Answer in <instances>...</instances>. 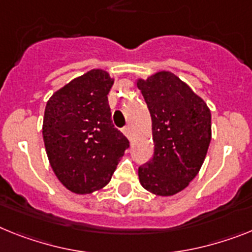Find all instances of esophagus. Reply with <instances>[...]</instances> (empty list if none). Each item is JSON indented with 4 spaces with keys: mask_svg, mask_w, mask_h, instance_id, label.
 Returning <instances> with one entry per match:
<instances>
[{
    "mask_svg": "<svg viewBox=\"0 0 252 252\" xmlns=\"http://www.w3.org/2000/svg\"><path fill=\"white\" fill-rule=\"evenodd\" d=\"M123 133H124V134H126L128 138H129V137H130V128H129V126H124V128H123Z\"/></svg>",
    "mask_w": 252,
    "mask_h": 252,
    "instance_id": "esophagus-1",
    "label": "esophagus"
}]
</instances>
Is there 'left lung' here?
<instances>
[{
  "instance_id": "1",
  "label": "left lung",
  "mask_w": 252,
  "mask_h": 252,
  "mask_svg": "<svg viewBox=\"0 0 252 252\" xmlns=\"http://www.w3.org/2000/svg\"><path fill=\"white\" fill-rule=\"evenodd\" d=\"M152 120L154 156L138 168L139 182L158 196H173L197 175L211 139L208 105L170 71L137 80Z\"/></svg>"
}]
</instances>
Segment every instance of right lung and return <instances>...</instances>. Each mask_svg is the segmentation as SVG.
Here are the masks:
<instances>
[{"mask_svg":"<svg viewBox=\"0 0 252 252\" xmlns=\"http://www.w3.org/2000/svg\"><path fill=\"white\" fill-rule=\"evenodd\" d=\"M109 73L92 69L56 91L44 109L43 141L59 181L78 194L105 187L129 141L111 120Z\"/></svg>","mask_w":252,"mask_h":252,"instance_id":"right-lung-1","label":"right lung"}]
</instances>
